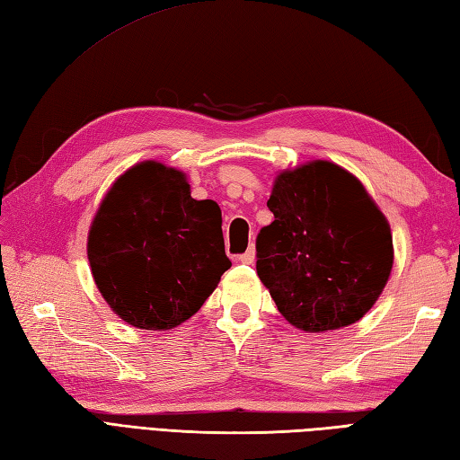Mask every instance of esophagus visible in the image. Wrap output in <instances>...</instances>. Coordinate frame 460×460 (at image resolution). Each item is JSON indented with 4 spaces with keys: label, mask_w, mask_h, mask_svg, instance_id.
I'll list each match as a JSON object with an SVG mask.
<instances>
[{
    "label": "esophagus",
    "mask_w": 460,
    "mask_h": 460,
    "mask_svg": "<svg viewBox=\"0 0 460 460\" xmlns=\"http://www.w3.org/2000/svg\"><path fill=\"white\" fill-rule=\"evenodd\" d=\"M239 262H243V264H252V262H254V249L251 247L247 252L239 254Z\"/></svg>",
    "instance_id": "esophagus-1"
}]
</instances>
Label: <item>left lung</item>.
Masks as SVG:
<instances>
[{
  "label": "left lung",
  "instance_id": "obj_1",
  "mask_svg": "<svg viewBox=\"0 0 460 460\" xmlns=\"http://www.w3.org/2000/svg\"><path fill=\"white\" fill-rule=\"evenodd\" d=\"M256 237V274L294 327L317 333L358 322L375 305L394 262L386 217L341 166L315 160L286 170Z\"/></svg>",
  "mask_w": 460,
  "mask_h": 460
}]
</instances>
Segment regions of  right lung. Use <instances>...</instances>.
I'll use <instances>...</instances> for the list:
<instances>
[{
  "label": "right lung",
  "instance_id": "right-lung-1",
  "mask_svg": "<svg viewBox=\"0 0 460 460\" xmlns=\"http://www.w3.org/2000/svg\"><path fill=\"white\" fill-rule=\"evenodd\" d=\"M88 259L103 300L148 331L184 323L231 266L219 206L191 198L180 170L153 160L127 170L103 198Z\"/></svg>",
  "mask_w": 460,
  "mask_h": 460
}]
</instances>
